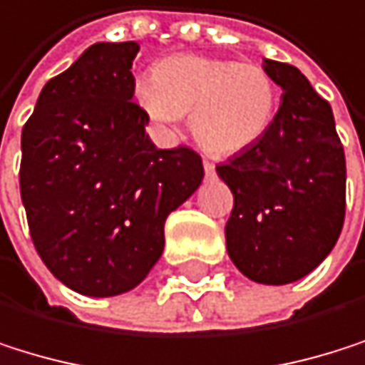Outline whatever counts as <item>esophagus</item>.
<instances>
[{
    "label": "esophagus",
    "instance_id": "1",
    "mask_svg": "<svg viewBox=\"0 0 365 365\" xmlns=\"http://www.w3.org/2000/svg\"><path fill=\"white\" fill-rule=\"evenodd\" d=\"M203 168H205V175H207L210 179L216 175V166H214L212 162H207V160H205V162H203Z\"/></svg>",
    "mask_w": 365,
    "mask_h": 365
}]
</instances>
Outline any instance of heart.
I'll list each match as a JSON object with an SVG mask.
<instances>
[{
    "label": "heart",
    "instance_id": "obj_1",
    "mask_svg": "<svg viewBox=\"0 0 365 365\" xmlns=\"http://www.w3.org/2000/svg\"><path fill=\"white\" fill-rule=\"evenodd\" d=\"M138 108L162 129L190 114L195 140L218 158L253 149L277 112V84L255 62L181 53L162 60L136 80Z\"/></svg>",
    "mask_w": 365,
    "mask_h": 365
}]
</instances>
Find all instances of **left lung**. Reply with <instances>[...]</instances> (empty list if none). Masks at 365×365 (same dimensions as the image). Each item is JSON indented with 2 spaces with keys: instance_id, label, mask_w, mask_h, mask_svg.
Instances as JSON below:
<instances>
[{
  "instance_id": "left-lung-1",
  "label": "left lung",
  "mask_w": 365,
  "mask_h": 365,
  "mask_svg": "<svg viewBox=\"0 0 365 365\" xmlns=\"http://www.w3.org/2000/svg\"><path fill=\"white\" fill-rule=\"evenodd\" d=\"M281 88L266 136L216 166L233 192L227 253L255 283L303 279L335 247L344 225L346 160L331 106L292 64L264 58Z\"/></svg>"
}]
</instances>
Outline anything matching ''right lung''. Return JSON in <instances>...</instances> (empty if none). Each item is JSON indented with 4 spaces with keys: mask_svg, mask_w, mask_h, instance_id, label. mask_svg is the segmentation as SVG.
Masks as SVG:
<instances>
[{
    "mask_svg": "<svg viewBox=\"0 0 365 365\" xmlns=\"http://www.w3.org/2000/svg\"><path fill=\"white\" fill-rule=\"evenodd\" d=\"M138 43H95L49 80L21 134V201L34 247L73 292L134 290L164 222L203 181L201 155L158 149L134 103Z\"/></svg>",
    "mask_w": 365,
    "mask_h": 365,
    "instance_id": "add662e5",
    "label": "right lung"
}]
</instances>
